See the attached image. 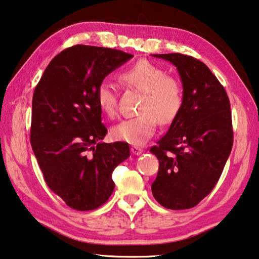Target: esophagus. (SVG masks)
Returning <instances> with one entry per match:
<instances>
[{
  "label": "esophagus",
  "mask_w": 259,
  "mask_h": 259,
  "mask_svg": "<svg viewBox=\"0 0 259 259\" xmlns=\"http://www.w3.org/2000/svg\"><path fill=\"white\" fill-rule=\"evenodd\" d=\"M131 153H133L134 155H140L141 153H143V149L139 148V147H136V146H133L131 147Z\"/></svg>",
  "instance_id": "34e87169"
}]
</instances>
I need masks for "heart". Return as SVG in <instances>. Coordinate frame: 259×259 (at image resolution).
Returning a JSON list of instances; mask_svg holds the SVG:
<instances>
[{
	"label": "heart",
	"instance_id": "obj_1",
	"mask_svg": "<svg viewBox=\"0 0 259 259\" xmlns=\"http://www.w3.org/2000/svg\"><path fill=\"white\" fill-rule=\"evenodd\" d=\"M121 79L144 92L139 112L135 118L116 123L111 134L118 141L141 146L156 131L157 121L160 124L173 122L183 105V89L180 80L166 75L165 70L146 59L138 60L121 74ZM96 102L102 113L113 116L116 111V95L112 84L102 82L96 90Z\"/></svg>",
	"mask_w": 259,
	"mask_h": 259
}]
</instances>
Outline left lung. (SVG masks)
<instances>
[{
	"label": "left lung",
	"instance_id": "1",
	"mask_svg": "<svg viewBox=\"0 0 259 259\" xmlns=\"http://www.w3.org/2000/svg\"><path fill=\"white\" fill-rule=\"evenodd\" d=\"M153 56L176 67L183 86V105L167 134L150 148L159 160L151 192L167 209H191L213 190L231 153L229 98L200 60L182 54Z\"/></svg>",
	"mask_w": 259,
	"mask_h": 259
}]
</instances>
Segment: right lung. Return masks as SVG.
Wrapping results in <instances>:
<instances>
[{"mask_svg": "<svg viewBox=\"0 0 259 259\" xmlns=\"http://www.w3.org/2000/svg\"><path fill=\"white\" fill-rule=\"evenodd\" d=\"M134 55L76 45L49 63L32 98L30 141L49 189L78 211L105 203L112 171L130 156L125 143H102L108 130L96 102L103 79Z\"/></svg>", "mask_w": 259, "mask_h": 259, "instance_id": "right-lung-1", "label": "right lung"}]
</instances>
